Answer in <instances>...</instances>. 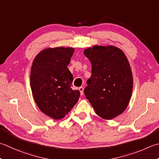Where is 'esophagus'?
Wrapping results in <instances>:
<instances>
[{
    "label": "esophagus",
    "mask_w": 159,
    "mask_h": 159,
    "mask_svg": "<svg viewBox=\"0 0 159 159\" xmlns=\"http://www.w3.org/2000/svg\"><path fill=\"white\" fill-rule=\"evenodd\" d=\"M79 89L80 92V94L83 95V89H84L83 87H80V88H79Z\"/></svg>",
    "instance_id": "1"
}]
</instances>
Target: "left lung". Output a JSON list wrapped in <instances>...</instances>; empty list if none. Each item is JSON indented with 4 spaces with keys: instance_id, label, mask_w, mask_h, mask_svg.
<instances>
[{
    "instance_id": "1",
    "label": "left lung",
    "mask_w": 159,
    "mask_h": 159,
    "mask_svg": "<svg viewBox=\"0 0 159 159\" xmlns=\"http://www.w3.org/2000/svg\"><path fill=\"white\" fill-rule=\"evenodd\" d=\"M84 54L92 64V76L84 94L96 114L112 119L125 111L132 95L133 78L128 60L114 46L94 45Z\"/></svg>"
}]
</instances>
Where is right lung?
I'll use <instances>...</instances> for the list:
<instances>
[{"label": "right lung", "mask_w": 159, "mask_h": 159, "mask_svg": "<svg viewBox=\"0 0 159 159\" xmlns=\"http://www.w3.org/2000/svg\"><path fill=\"white\" fill-rule=\"evenodd\" d=\"M74 48H49L40 52L33 61L30 85L36 105L52 119H63L80 97L73 90V76L68 70Z\"/></svg>", "instance_id": "1"}]
</instances>
